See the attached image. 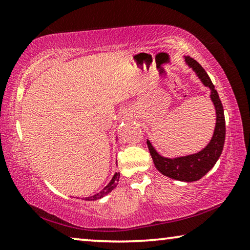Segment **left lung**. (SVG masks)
<instances>
[{"instance_id":"left-lung-1","label":"left lung","mask_w":250,"mask_h":250,"mask_svg":"<svg viewBox=\"0 0 250 250\" xmlns=\"http://www.w3.org/2000/svg\"><path fill=\"white\" fill-rule=\"evenodd\" d=\"M185 61L188 66L192 67L193 70H195V73L201 78L203 83L209 87L211 90L210 98L215 104V109H216V126H215L213 138H211L208 146L201 152H198V153L176 159L163 158V156L156 153V151L153 149V146L149 141H146V145L149 147L155 167L163 175L179 181L193 182L202 179L217 162L218 158L222 154L224 142H225L226 126L222 101L219 99L217 91L215 90V86L211 83L209 76L207 75L205 69L191 56H186Z\"/></svg>"}]
</instances>
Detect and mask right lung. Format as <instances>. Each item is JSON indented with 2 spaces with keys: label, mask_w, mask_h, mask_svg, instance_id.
Segmentation results:
<instances>
[{
  "label": "right lung",
  "mask_w": 250,
  "mask_h": 250,
  "mask_svg": "<svg viewBox=\"0 0 250 250\" xmlns=\"http://www.w3.org/2000/svg\"><path fill=\"white\" fill-rule=\"evenodd\" d=\"M119 179H120V172H117L116 174L113 175L112 180L110 181V183H109L107 186H105V188L103 189V191L99 192V193H97L96 195L86 197V198H84V200H86V201H96V200H99V198H101L104 195H105V194H108L109 192H111L112 189L116 188V185H117V183H118V181H119Z\"/></svg>",
  "instance_id": "1"
}]
</instances>
